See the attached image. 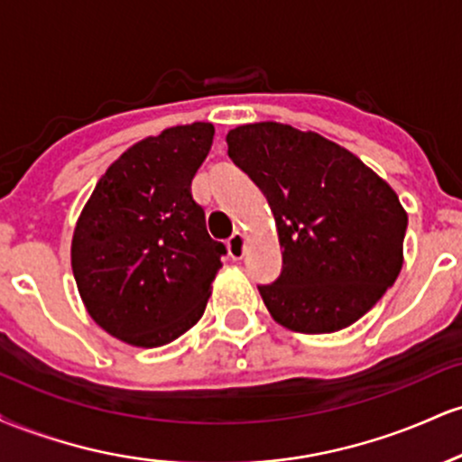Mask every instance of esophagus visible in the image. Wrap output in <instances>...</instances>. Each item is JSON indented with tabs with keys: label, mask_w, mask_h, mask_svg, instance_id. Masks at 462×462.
Segmentation results:
<instances>
[{
	"label": "esophagus",
	"mask_w": 462,
	"mask_h": 462,
	"mask_svg": "<svg viewBox=\"0 0 462 462\" xmlns=\"http://www.w3.org/2000/svg\"><path fill=\"white\" fill-rule=\"evenodd\" d=\"M227 254H230L232 261H241L243 254H245V236L241 232H235L227 238Z\"/></svg>",
	"instance_id": "1"
}]
</instances>
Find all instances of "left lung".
<instances>
[{
	"label": "left lung",
	"instance_id": "obj_1",
	"mask_svg": "<svg viewBox=\"0 0 462 462\" xmlns=\"http://www.w3.org/2000/svg\"><path fill=\"white\" fill-rule=\"evenodd\" d=\"M227 156L269 201L282 273L258 286L269 315L301 334L356 323L404 264L408 215L389 182L338 143L278 121L238 125Z\"/></svg>",
	"mask_w": 462,
	"mask_h": 462
}]
</instances>
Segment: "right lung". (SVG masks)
Returning <instances> with one entry per match:
<instances>
[{"mask_svg": "<svg viewBox=\"0 0 462 462\" xmlns=\"http://www.w3.org/2000/svg\"><path fill=\"white\" fill-rule=\"evenodd\" d=\"M213 124L173 125L128 147L95 184L71 238V269L93 321L134 347H161L204 315L224 243L206 230L190 182Z\"/></svg>", "mask_w": 462, "mask_h": 462, "instance_id": "right-lung-1", "label": "right lung"}]
</instances>
